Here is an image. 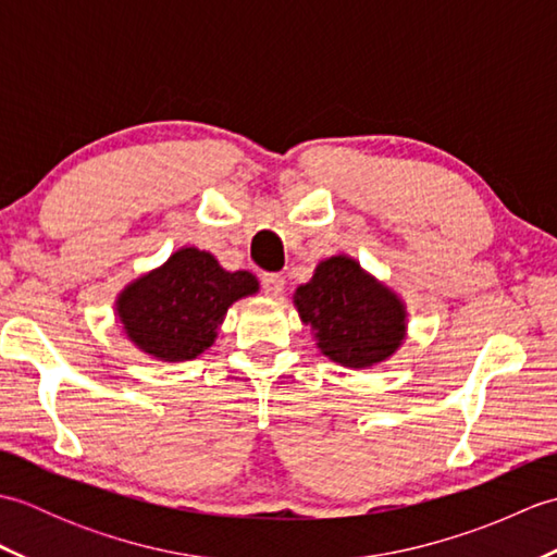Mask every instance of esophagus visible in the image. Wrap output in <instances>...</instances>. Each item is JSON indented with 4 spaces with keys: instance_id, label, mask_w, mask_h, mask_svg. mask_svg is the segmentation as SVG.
<instances>
[{
    "instance_id": "obj_1",
    "label": "esophagus",
    "mask_w": 557,
    "mask_h": 557,
    "mask_svg": "<svg viewBox=\"0 0 557 557\" xmlns=\"http://www.w3.org/2000/svg\"><path fill=\"white\" fill-rule=\"evenodd\" d=\"M260 285H263V292L268 297H280L282 289H285V277L277 275V272H265V275L260 277Z\"/></svg>"
}]
</instances>
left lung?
Wrapping results in <instances>:
<instances>
[{"label": "left lung", "mask_w": 557, "mask_h": 557, "mask_svg": "<svg viewBox=\"0 0 557 557\" xmlns=\"http://www.w3.org/2000/svg\"><path fill=\"white\" fill-rule=\"evenodd\" d=\"M304 325L330 361L371 369L393 357L407 337V306L349 256H330L294 292Z\"/></svg>", "instance_id": "obj_1"}]
</instances>
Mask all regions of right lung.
<instances>
[{
	"label": "right lung",
	"mask_w": 557,
	"mask_h": 557,
	"mask_svg": "<svg viewBox=\"0 0 557 557\" xmlns=\"http://www.w3.org/2000/svg\"><path fill=\"white\" fill-rule=\"evenodd\" d=\"M258 292L248 270L230 272L218 258L184 246L120 292L114 313L126 337L158 361H191L218 337L227 309Z\"/></svg>",
	"instance_id": "1"
}]
</instances>
